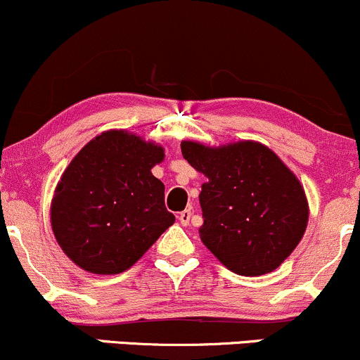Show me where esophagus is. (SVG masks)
<instances>
[{"mask_svg":"<svg viewBox=\"0 0 360 360\" xmlns=\"http://www.w3.org/2000/svg\"><path fill=\"white\" fill-rule=\"evenodd\" d=\"M189 220H191V210H184L179 213V222L183 225H189Z\"/></svg>","mask_w":360,"mask_h":360,"instance_id":"obj_1","label":"esophagus"}]
</instances>
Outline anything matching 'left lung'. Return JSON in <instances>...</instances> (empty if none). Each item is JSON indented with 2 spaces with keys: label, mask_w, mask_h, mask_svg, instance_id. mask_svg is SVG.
Segmentation results:
<instances>
[{
  "label": "left lung",
  "mask_w": 360,
  "mask_h": 360,
  "mask_svg": "<svg viewBox=\"0 0 360 360\" xmlns=\"http://www.w3.org/2000/svg\"><path fill=\"white\" fill-rule=\"evenodd\" d=\"M181 152L207 177L200 193L205 246L238 275L278 268L302 239L309 217L294 172L258 141L217 148L183 141Z\"/></svg>",
  "instance_id": "8db88e82"
}]
</instances>
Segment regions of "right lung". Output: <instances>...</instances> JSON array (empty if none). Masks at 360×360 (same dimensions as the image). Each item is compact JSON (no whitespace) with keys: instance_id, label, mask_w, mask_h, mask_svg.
<instances>
[{"instance_id":"add662e5","label":"right lung","mask_w":360,"mask_h":360,"mask_svg":"<svg viewBox=\"0 0 360 360\" xmlns=\"http://www.w3.org/2000/svg\"><path fill=\"white\" fill-rule=\"evenodd\" d=\"M164 148L110 129L77 153L54 191L51 225L65 255L90 274L133 266L174 224L152 167Z\"/></svg>"}]
</instances>
